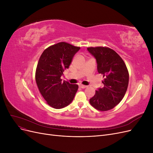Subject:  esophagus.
I'll use <instances>...</instances> for the list:
<instances>
[{"mask_svg":"<svg viewBox=\"0 0 153 153\" xmlns=\"http://www.w3.org/2000/svg\"><path fill=\"white\" fill-rule=\"evenodd\" d=\"M79 86H80V87H81V88H82V89H85V88H87V86L84 85H80Z\"/></svg>","mask_w":153,"mask_h":153,"instance_id":"obj_1","label":"esophagus"}]
</instances>
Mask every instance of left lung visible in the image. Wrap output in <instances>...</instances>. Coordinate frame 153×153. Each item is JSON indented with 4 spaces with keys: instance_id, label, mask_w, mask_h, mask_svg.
Returning <instances> with one entry per match:
<instances>
[{
    "instance_id": "1",
    "label": "left lung",
    "mask_w": 153,
    "mask_h": 153,
    "mask_svg": "<svg viewBox=\"0 0 153 153\" xmlns=\"http://www.w3.org/2000/svg\"><path fill=\"white\" fill-rule=\"evenodd\" d=\"M87 50L96 60L97 69L103 75L104 85L98 88L89 100L100 111H107L118 105L124 98L129 82V73L122 58L107 47H89Z\"/></svg>"
}]
</instances>
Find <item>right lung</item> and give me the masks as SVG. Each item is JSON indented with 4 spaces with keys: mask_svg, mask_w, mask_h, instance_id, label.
Masks as SVG:
<instances>
[{
    "mask_svg": "<svg viewBox=\"0 0 153 153\" xmlns=\"http://www.w3.org/2000/svg\"><path fill=\"white\" fill-rule=\"evenodd\" d=\"M80 49L61 42L45 50L39 59L36 71V84L44 99L54 108H62L70 104L77 92V84L62 82L61 77Z\"/></svg>",
    "mask_w": 153,
    "mask_h": 153,
    "instance_id": "obj_1",
    "label": "right lung"
}]
</instances>
